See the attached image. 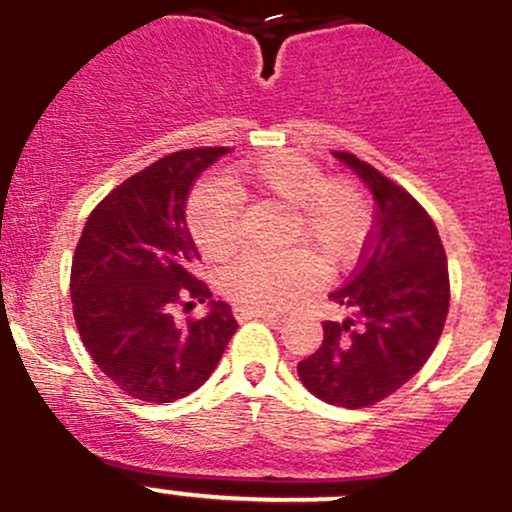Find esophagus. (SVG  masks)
I'll return each mask as SVG.
<instances>
[{
  "label": "esophagus",
  "instance_id": "1",
  "mask_svg": "<svg viewBox=\"0 0 512 512\" xmlns=\"http://www.w3.org/2000/svg\"><path fill=\"white\" fill-rule=\"evenodd\" d=\"M235 317L237 320H257V317H260V320H270V322H275V320H280V315H277V312H270V310H252V307H235Z\"/></svg>",
  "mask_w": 512,
  "mask_h": 512
}]
</instances>
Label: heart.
Returning a JSON list of instances; mask_svg holds the SVG:
<instances>
[{"mask_svg":"<svg viewBox=\"0 0 512 512\" xmlns=\"http://www.w3.org/2000/svg\"><path fill=\"white\" fill-rule=\"evenodd\" d=\"M247 190L290 207L285 245L302 247L312 265L325 272L345 265L360 250L370 227V205L355 182L327 180L315 162L277 152L252 165L227 170L225 182H212L192 192L187 227L210 260H222L240 245L242 192ZM307 275L310 265L300 252H247L225 267L220 287L242 307L280 310L300 295Z\"/></svg>","mask_w":512,"mask_h":512,"instance_id":"b5f03b06","label":"heart"}]
</instances>
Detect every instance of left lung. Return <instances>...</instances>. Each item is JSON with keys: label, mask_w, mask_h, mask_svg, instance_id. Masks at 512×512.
I'll list each match as a JSON object with an SVG mask.
<instances>
[{"label": "left lung", "mask_w": 512, "mask_h": 512, "mask_svg": "<svg viewBox=\"0 0 512 512\" xmlns=\"http://www.w3.org/2000/svg\"><path fill=\"white\" fill-rule=\"evenodd\" d=\"M332 155L372 192L375 225L350 280L330 292L345 317L322 325L297 375L315 398L357 410L403 388L433 355L450 305L448 257L413 195L350 152Z\"/></svg>", "instance_id": "left-lung-1"}]
</instances>
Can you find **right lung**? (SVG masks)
Returning <instances> with one entry per match:
<instances>
[{
  "mask_svg": "<svg viewBox=\"0 0 512 512\" xmlns=\"http://www.w3.org/2000/svg\"><path fill=\"white\" fill-rule=\"evenodd\" d=\"M230 150L202 147L162 157L114 187L92 210L72 257L74 320L99 370L135 400L172 403L200 385L237 330L230 305L195 277L200 260L185 205L197 177ZM207 301L182 326L175 304Z\"/></svg>",
  "mask_w": 512,
  "mask_h": 512,
  "instance_id": "right-lung-1",
  "label": "right lung"
}]
</instances>
